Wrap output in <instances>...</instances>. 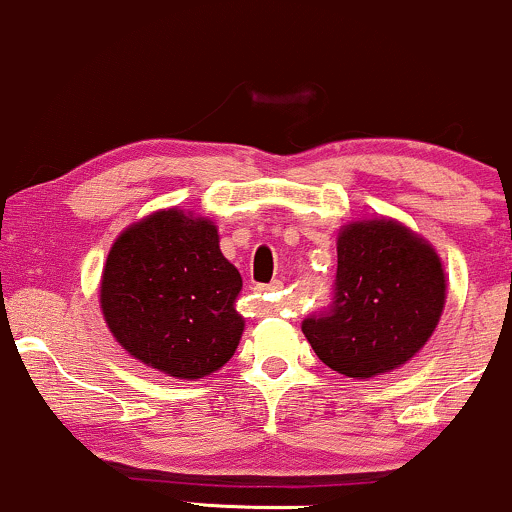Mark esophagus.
Returning <instances> with one entry per match:
<instances>
[{"label": "esophagus", "instance_id": "34e87169", "mask_svg": "<svg viewBox=\"0 0 512 512\" xmlns=\"http://www.w3.org/2000/svg\"><path fill=\"white\" fill-rule=\"evenodd\" d=\"M254 290L261 292V295H266V292H280V290H283V283L273 280V283H268V285H256Z\"/></svg>", "mask_w": 512, "mask_h": 512}]
</instances>
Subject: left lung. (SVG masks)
<instances>
[{
	"label": "left lung",
	"mask_w": 512,
	"mask_h": 512,
	"mask_svg": "<svg viewBox=\"0 0 512 512\" xmlns=\"http://www.w3.org/2000/svg\"><path fill=\"white\" fill-rule=\"evenodd\" d=\"M445 304L440 258L392 220L350 225L338 237L331 300L302 321L331 370L367 380L411 360L438 326Z\"/></svg>",
	"instance_id": "1"
}]
</instances>
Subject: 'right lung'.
<instances>
[{"label":"right lung","mask_w":512,"mask_h":512,"mask_svg":"<svg viewBox=\"0 0 512 512\" xmlns=\"http://www.w3.org/2000/svg\"><path fill=\"white\" fill-rule=\"evenodd\" d=\"M239 290L241 275L222 256L215 225L162 210L116 239L103 268L101 309L130 355L179 380H198L239 346Z\"/></svg>","instance_id":"1"}]
</instances>
